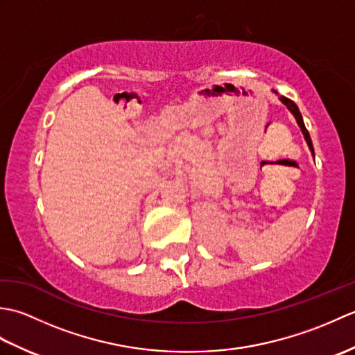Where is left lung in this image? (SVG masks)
I'll list each match as a JSON object with an SVG mask.
<instances>
[{
	"label": "left lung",
	"instance_id": "1",
	"mask_svg": "<svg viewBox=\"0 0 355 355\" xmlns=\"http://www.w3.org/2000/svg\"><path fill=\"white\" fill-rule=\"evenodd\" d=\"M276 94H277V92H275ZM279 101H281L286 108H288L290 111H291V114L294 116V119H296V122H297V125L300 126V131H302V134H304V137H305V140H306V143H308V146H310V150L313 153V155H314V148H313V143H311V137H310V132L306 131V128H305V123H304V119H302V114H300V111H299V108H297V105L294 103L293 101H290L288 97H284V96H281L279 97Z\"/></svg>",
	"mask_w": 355,
	"mask_h": 355
}]
</instances>
